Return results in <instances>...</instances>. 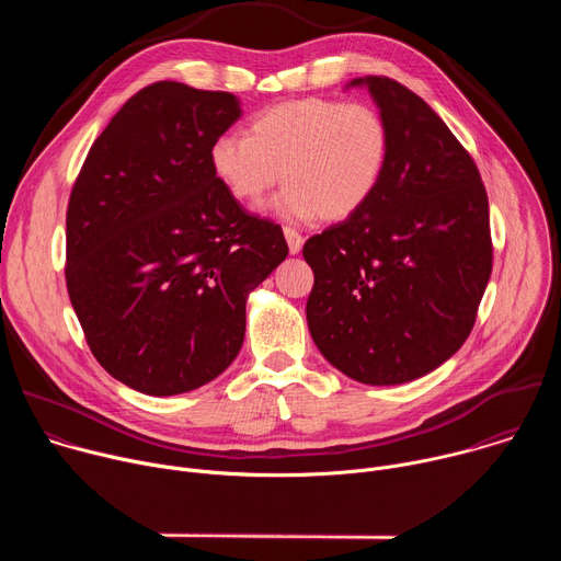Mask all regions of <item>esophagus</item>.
Listing matches in <instances>:
<instances>
[{
	"label": "esophagus",
	"instance_id": "1",
	"mask_svg": "<svg viewBox=\"0 0 561 561\" xmlns=\"http://www.w3.org/2000/svg\"><path fill=\"white\" fill-rule=\"evenodd\" d=\"M284 237H286V242H288L290 255H297L301 251V247H304V237L295 228H290V226L284 228Z\"/></svg>",
	"mask_w": 561,
	"mask_h": 561
}]
</instances>
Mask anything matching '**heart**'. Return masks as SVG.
Masks as SVG:
<instances>
[{
  "mask_svg": "<svg viewBox=\"0 0 561 561\" xmlns=\"http://www.w3.org/2000/svg\"><path fill=\"white\" fill-rule=\"evenodd\" d=\"M388 154V124L375 106L299 98L260 111L249 135H219L208 162L239 204H262L282 175L286 191L273 206L277 217L342 221L373 199Z\"/></svg>",
  "mask_w": 561,
  "mask_h": 561,
  "instance_id": "b5f03b06",
  "label": "heart"
}]
</instances>
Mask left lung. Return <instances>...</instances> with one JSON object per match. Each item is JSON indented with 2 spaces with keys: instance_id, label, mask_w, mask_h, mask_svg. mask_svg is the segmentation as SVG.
Wrapping results in <instances>:
<instances>
[{
  "instance_id": "left-lung-1",
  "label": "left lung",
  "mask_w": 561,
  "mask_h": 561,
  "mask_svg": "<svg viewBox=\"0 0 561 561\" xmlns=\"http://www.w3.org/2000/svg\"><path fill=\"white\" fill-rule=\"evenodd\" d=\"M390 133L383 180L353 217L312 234L308 331L346 377L407 383L450 359L472 331L493 271L489 197L466 148L413 91L357 77Z\"/></svg>"
}]
</instances>
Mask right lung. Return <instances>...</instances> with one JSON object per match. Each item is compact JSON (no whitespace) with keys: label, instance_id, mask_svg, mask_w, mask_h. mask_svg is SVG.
I'll list each match as a JSON object with an SVG mask.
<instances>
[{"label":"right lung","instance_id":"obj_1","mask_svg":"<svg viewBox=\"0 0 561 561\" xmlns=\"http://www.w3.org/2000/svg\"><path fill=\"white\" fill-rule=\"evenodd\" d=\"M239 100L157 82L89 150L66 213V286L95 359L144 394L221 375L247 331L249 295L286 260L279 224L247 213L208 150Z\"/></svg>","mask_w":561,"mask_h":561}]
</instances>
